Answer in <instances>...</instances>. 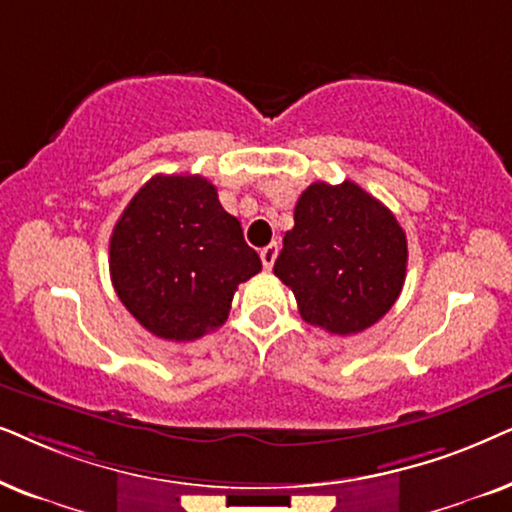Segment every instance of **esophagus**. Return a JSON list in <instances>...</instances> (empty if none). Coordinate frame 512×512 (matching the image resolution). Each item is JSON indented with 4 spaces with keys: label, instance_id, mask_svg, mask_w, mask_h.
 <instances>
[{
    "label": "esophagus",
    "instance_id": "obj_1",
    "mask_svg": "<svg viewBox=\"0 0 512 512\" xmlns=\"http://www.w3.org/2000/svg\"><path fill=\"white\" fill-rule=\"evenodd\" d=\"M260 257H262L264 269L269 271L271 267H274V262H276V257H278V245L271 243V245H267V248H262L260 250Z\"/></svg>",
    "mask_w": 512,
    "mask_h": 512
}]
</instances>
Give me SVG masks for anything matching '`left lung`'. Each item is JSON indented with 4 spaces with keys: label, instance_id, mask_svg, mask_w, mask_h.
I'll return each instance as SVG.
<instances>
[{
    "label": "left lung",
    "instance_id": "left-lung-1",
    "mask_svg": "<svg viewBox=\"0 0 512 512\" xmlns=\"http://www.w3.org/2000/svg\"><path fill=\"white\" fill-rule=\"evenodd\" d=\"M407 238L395 215L356 182H313L295 206L274 274L295 292L306 323L356 335L400 297Z\"/></svg>",
    "mask_w": 512,
    "mask_h": 512
}]
</instances>
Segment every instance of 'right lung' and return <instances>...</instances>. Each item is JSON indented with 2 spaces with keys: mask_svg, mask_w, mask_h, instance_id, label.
<instances>
[{
  "mask_svg": "<svg viewBox=\"0 0 512 512\" xmlns=\"http://www.w3.org/2000/svg\"><path fill=\"white\" fill-rule=\"evenodd\" d=\"M262 271L241 222L201 175H156L109 238V274L131 316L159 339L194 342L220 327L241 283Z\"/></svg>",
  "mask_w": 512,
  "mask_h": 512,
  "instance_id": "right-lung-1",
  "label": "right lung"
}]
</instances>
